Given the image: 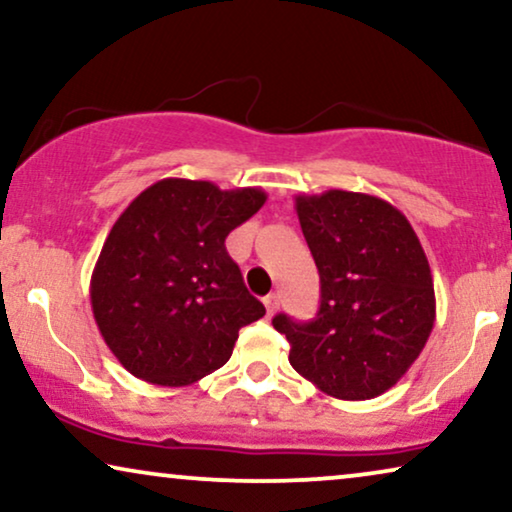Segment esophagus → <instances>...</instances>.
Segmentation results:
<instances>
[{
    "mask_svg": "<svg viewBox=\"0 0 512 512\" xmlns=\"http://www.w3.org/2000/svg\"><path fill=\"white\" fill-rule=\"evenodd\" d=\"M263 303H265V310H268V317H272V314L279 310V296H277V293H270V296L265 298Z\"/></svg>",
    "mask_w": 512,
    "mask_h": 512,
    "instance_id": "1",
    "label": "esophagus"
}]
</instances>
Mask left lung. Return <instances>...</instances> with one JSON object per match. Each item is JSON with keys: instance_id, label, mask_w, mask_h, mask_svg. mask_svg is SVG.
I'll use <instances>...</instances> for the list:
<instances>
[{"instance_id": "8db88e82", "label": "left lung", "mask_w": 512, "mask_h": 512, "mask_svg": "<svg viewBox=\"0 0 512 512\" xmlns=\"http://www.w3.org/2000/svg\"><path fill=\"white\" fill-rule=\"evenodd\" d=\"M296 214L319 270L321 305L307 324L277 314L272 326L291 342L296 373L324 394L380 396L408 373L436 321L419 237L403 212L368 193L296 195Z\"/></svg>"}]
</instances>
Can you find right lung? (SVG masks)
I'll list each match as a JSON object with an SVG mask.
<instances>
[{
    "mask_svg": "<svg viewBox=\"0 0 512 512\" xmlns=\"http://www.w3.org/2000/svg\"><path fill=\"white\" fill-rule=\"evenodd\" d=\"M263 188L160 179L118 216L90 277V305L118 363L158 387L219 370L265 307L228 256L230 230L265 205Z\"/></svg>",
    "mask_w": 512,
    "mask_h": 512,
    "instance_id": "1",
    "label": "right lung"
}]
</instances>
